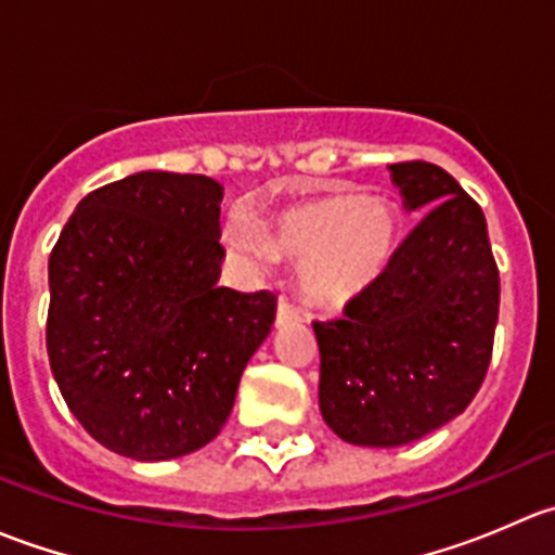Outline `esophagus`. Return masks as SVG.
I'll return each mask as SVG.
<instances>
[{
  "instance_id": "esophagus-1",
  "label": "esophagus",
  "mask_w": 555,
  "mask_h": 555,
  "mask_svg": "<svg viewBox=\"0 0 555 555\" xmlns=\"http://www.w3.org/2000/svg\"><path fill=\"white\" fill-rule=\"evenodd\" d=\"M298 309H295L293 304H287V300H279V306H276V327H284V324H289V322H298Z\"/></svg>"
}]
</instances>
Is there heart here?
I'll use <instances>...</instances> for the list:
<instances>
[{"mask_svg":"<svg viewBox=\"0 0 555 555\" xmlns=\"http://www.w3.org/2000/svg\"><path fill=\"white\" fill-rule=\"evenodd\" d=\"M222 242L246 262L273 255L298 262L306 298L324 309H346L386 276L397 249V217L384 201L335 193L289 204L268 217L262 233L236 215Z\"/></svg>","mask_w":555,"mask_h":555,"instance_id":"b5f03b06","label":"heart"}]
</instances>
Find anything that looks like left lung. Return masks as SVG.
Here are the masks:
<instances>
[{
  "label": "left lung",
  "instance_id": "obj_1",
  "mask_svg": "<svg viewBox=\"0 0 555 555\" xmlns=\"http://www.w3.org/2000/svg\"><path fill=\"white\" fill-rule=\"evenodd\" d=\"M389 171L422 222L344 319L313 322L324 424L367 449L413 443L456 418L483 384L500 317L480 206L440 166L411 160Z\"/></svg>",
  "mask_w": 555,
  "mask_h": 555
}]
</instances>
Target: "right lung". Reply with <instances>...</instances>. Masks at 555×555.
Returning <instances> with one entry per match:
<instances>
[{
    "mask_svg": "<svg viewBox=\"0 0 555 555\" xmlns=\"http://www.w3.org/2000/svg\"><path fill=\"white\" fill-rule=\"evenodd\" d=\"M222 184L139 171L77 204L48 262V357L104 449L166 462L220 435L276 298L220 287Z\"/></svg>",
    "mask_w": 555,
    "mask_h": 555,
    "instance_id": "obj_1",
    "label": "right lung"
}]
</instances>
